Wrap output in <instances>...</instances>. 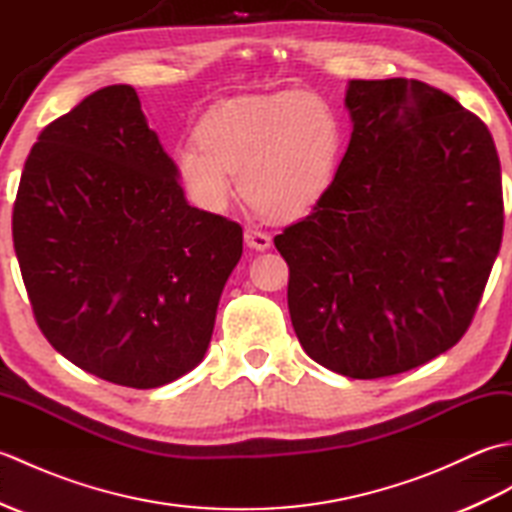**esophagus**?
Instances as JSON below:
<instances>
[{"label": "esophagus", "instance_id": "esophagus-1", "mask_svg": "<svg viewBox=\"0 0 512 512\" xmlns=\"http://www.w3.org/2000/svg\"><path fill=\"white\" fill-rule=\"evenodd\" d=\"M244 242H246V246L255 248V250H268L270 244H273V239H270V235L264 231H257V228H253V226H246Z\"/></svg>", "mask_w": 512, "mask_h": 512}]
</instances>
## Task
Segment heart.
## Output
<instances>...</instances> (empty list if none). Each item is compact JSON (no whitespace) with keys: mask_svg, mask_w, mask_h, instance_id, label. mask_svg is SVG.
Listing matches in <instances>:
<instances>
[{"mask_svg":"<svg viewBox=\"0 0 512 512\" xmlns=\"http://www.w3.org/2000/svg\"><path fill=\"white\" fill-rule=\"evenodd\" d=\"M341 143L339 116L321 96H253L206 116L198 140L176 149V167L204 209L222 211L239 176V189L257 211L299 217L328 191Z\"/></svg>","mask_w":512,"mask_h":512,"instance_id":"1","label":"heart"}]
</instances>
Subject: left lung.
Segmentation results:
<instances>
[{"label":"left lung","instance_id":"left-lung-1","mask_svg":"<svg viewBox=\"0 0 512 512\" xmlns=\"http://www.w3.org/2000/svg\"><path fill=\"white\" fill-rule=\"evenodd\" d=\"M352 138L312 213L275 237L303 350L372 380L469 330L504 233L488 127L416 79L350 81Z\"/></svg>","mask_w":512,"mask_h":512}]
</instances>
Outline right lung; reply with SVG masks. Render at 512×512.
Returning a JSON list of instances; mask_svg holds the SVG:
<instances>
[{"mask_svg": "<svg viewBox=\"0 0 512 512\" xmlns=\"http://www.w3.org/2000/svg\"><path fill=\"white\" fill-rule=\"evenodd\" d=\"M132 85H107L32 145L13 242L50 345L114 385L154 389L209 347L242 226L195 209Z\"/></svg>", "mask_w": 512, "mask_h": 512, "instance_id": "obj_1", "label": "right lung"}]
</instances>
